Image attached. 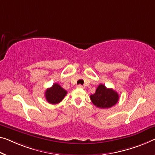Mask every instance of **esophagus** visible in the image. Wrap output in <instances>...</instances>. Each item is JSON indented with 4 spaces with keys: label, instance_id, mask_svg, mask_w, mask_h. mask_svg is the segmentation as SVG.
<instances>
[{
    "label": "esophagus",
    "instance_id": "esophagus-1",
    "mask_svg": "<svg viewBox=\"0 0 155 155\" xmlns=\"http://www.w3.org/2000/svg\"><path fill=\"white\" fill-rule=\"evenodd\" d=\"M77 88H78V89H83V86L82 85H81V84H78V86H77Z\"/></svg>",
    "mask_w": 155,
    "mask_h": 155
}]
</instances>
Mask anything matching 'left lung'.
<instances>
[{"mask_svg": "<svg viewBox=\"0 0 155 155\" xmlns=\"http://www.w3.org/2000/svg\"><path fill=\"white\" fill-rule=\"evenodd\" d=\"M90 98L94 105L101 109H107L117 103L119 99L118 93L112 89H108L103 84H100L96 93L90 96Z\"/></svg>", "mask_w": 155, "mask_h": 155, "instance_id": "obj_1", "label": "left lung"}]
</instances>
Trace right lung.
I'll return each mask as SVG.
<instances>
[{
  "instance_id": "add662e5",
  "label": "right lung",
  "mask_w": 155,
  "mask_h": 155,
  "mask_svg": "<svg viewBox=\"0 0 155 155\" xmlns=\"http://www.w3.org/2000/svg\"><path fill=\"white\" fill-rule=\"evenodd\" d=\"M67 94V91L64 90L58 83H54L51 88L46 89L45 92V97L48 102L51 104L59 103Z\"/></svg>"
}]
</instances>
